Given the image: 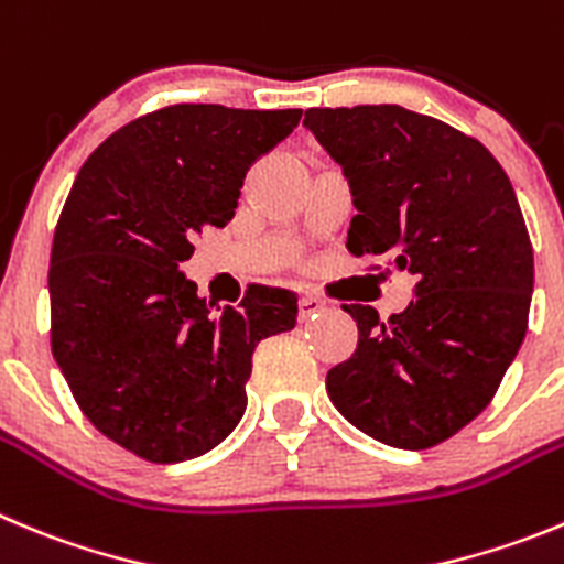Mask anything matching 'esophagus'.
I'll return each mask as SVG.
<instances>
[{
    "label": "esophagus",
    "instance_id": "esophagus-1",
    "mask_svg": "<svg viewBox=\"0 0 564 564\" xmlns=\"http://www.w3.org/2000/svg\"><path fill=\"white\" fill-rule=\"evenodd\" d=\"M322 310H324V299L313 296V293H304L302 302H299V316H302V322L316 318V313H322Z\"/></svg>",
    "mask_w": 564,
    "mask_h": 564
}]
</instances>
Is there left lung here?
<instances>
[{"mask_svg":"<svg viewBox=\"0 0 564 564\" xmlns=\"http://www.w3.org/2000/svg\"><path fill=\"white\" fill-rule=\"evenodd\" d=\"M304 126L352 189L349 254L416 276L413 302L386 322L344 304L358 349L329 369V400L366 436L425 451L492 402L529 329L534 251L518 195L478 139L436 117L310 108Z\"/></svg>","mask_w":564,"mask_h":564,"instance_id":"8db88e82","label":"left lung"}]
</instances>
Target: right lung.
I'll return each mask as SVG.
<instances>
[{
  "instance_id": "obj_1",
  "label": "right lung",
  "mask_w": 564,
  "mask_h": 564,
  "mask_svg": "<svg viewBox=\"0 0 564 564\" xmlns=\"http://www.w3.org/2000/svg\"><path fill=\"white\" fill-rule=\"evenodd\" d=\"M302 108L178 102L113 131L86 159L50 257L53 355L86 420L153 464L218 447L246 411L251 355L296 327L299 299L251 285L212 310L181 262L235 215L248 167Z\"/></svg>"
}]
</instances>
